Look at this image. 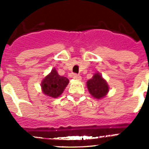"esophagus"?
<instances>
[{
	"instance_id": "obj_1",
	"label": "esophagus",
	"mask_w": 149,
	"mask_h": 149,
	"mask_svg": "<svg viewBox=\"0 0 149 149\" xmlns=\"http://www.w3.org/2000/svg\"><path fill=\"white\" fill-rule=\"evenodd\" d=\"M73 77H74V79L77 80V81H81V76H80L79 74H74Z\"/></svg>"
}]
</instances>
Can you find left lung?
<instances>
[{
	"label": "left lung",
	"instance_id": "obj_1",
	"mask_svg": "<svg viewBox=\"0 0 149 149\" xmlns=\"http://www.w3.org/2000/svg\"><path fill=\"white\" fill-rule=\"evenodd\" d=\"M86 86L91 95L96 99L104 98L110 90L108 84L99 72H96L92 78L88 80Z\"/></svg>",
	"mask_w": 149,
	"mask_h": 149
}]
</instances>
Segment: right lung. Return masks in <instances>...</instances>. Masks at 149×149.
<instances>
[{
	"label": "right lung",
	"instance_id": "right-lung-1",
	"mask_svg": "<svg viewBox=\"0 0 149 149\" xmlns=\"http://www.w3.org/2000/svg\"><path fill=\"white\" fill-rule=\"evenodd\" d=\"M68 83L69 80L67 77L60 76L56 68H54L48 75L42 79L41 82V89L45 95L50 98H56L61 95Z\"/></svg>",
	"mask_w": 149,
	"mask_h": 149
}]
</instances>
